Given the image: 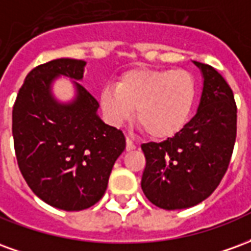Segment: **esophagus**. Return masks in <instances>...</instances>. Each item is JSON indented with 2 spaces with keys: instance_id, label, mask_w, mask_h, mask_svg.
Here are the masks:
<instances>
[{
  "instance_id": "1",
  "label": "esophagus",
  "mask_w": 251,
  "mask_h": 251,
  "mask_svg": "<svg viewBox=\"0 0 251 251\" xmlns=\"http://www.w3.org/2000/svg\"><path fill=\"white\" fill-rule=\"evenodd\" d=\"M136 144L131 141L129 137H126V151H133V149H136Z\"/></svg>"
}]
</instances>
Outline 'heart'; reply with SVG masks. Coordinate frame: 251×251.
Masks as SVG:
<instances>
[{
    "label": "heart",
    "mask_w": 251,
    "mask_h": 251,
    "mask_svg": "<svg viewBox=\"0 0 251 251\" xmlns=\"http://www.w3.org/2000/svg\"><path fill=\"white\" fill-rule=\"evenodd\" d=\"M196 98L192 74L174 68H134L100 93V107L111 125L137 121L148 136L167 140L187 124Z\"/></svg>",
    "instance_id": "1"
}]
</instances>
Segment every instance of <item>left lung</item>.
Listing matches in <instances>:
<instances>
[{"label": "left lung", "mask_w": 251, "mask_h": 251, "mask_svg": "<svg viewBox=\"0 0 251 251\" xmlns=\"http://www.w3.org/2000/svg\"><path fill=\"white\" fill-rule=\"evenodd\" d=\"M194 63L204 77L198 113L174 137L141 145L147 160L141 188L164 210L188 208L207 199L226 174L237 137L231 87L214 67Z\"/></svg>", "instance_id": "left-lung-1"}]
</instances>
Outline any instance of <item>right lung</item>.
Here are the masks:
<instances>
[{"label": "right lung", "mask_w": 251, "mask_h": 251, "mask_svg": "<svg viewBox=\"0 0 251 251\" xmlns=\"http://www.w3.org/2000/svg\"><path fill=\"white\" fill-rule=\"evenodd\" d=\"M86 62L55 59L26 75L14 102L12 133L26 184L47 204L86 210L102 199L125 136L97 115L99 103L80 83L76 99L57 103L51 83L57 75L80 80Z\"/></svg>", "instance_id": "obj_1"}]
</instances>
